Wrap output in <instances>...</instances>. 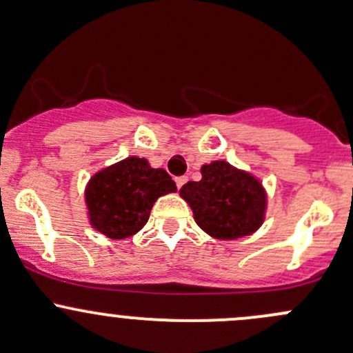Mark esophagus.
Instances as JSON below:
<instances>
[{"label": "esophagus", "instance_id": "1", "mask_svg": "<svg viewBox=\"0 0 353 353\" xmlns=\"http://www.w3.org/2000/svg\"><path fill=\"white\" fill-rule=\"evenodd\" d=\"M186 183H188V177L186 176H181V177H177V179H176V184H177V188H179V189L183 188Z\"/></svg>", "mask_w": 353, "mask_h": 353}]
</instances>
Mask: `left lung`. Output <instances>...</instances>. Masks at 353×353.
Here are the masks:
<instances>
[{"instance_id":"8db88e82","label":"left lung","mask_w":353,"mask_h":353,"mask_svg":"<svg viewBox=\"0 0 353 353\" xmlns=\"http://www.w3.org/2000/svg\"><path fill=\"white\" fill-rule=\"evenodd\" d=\"M201 176V181H189L179 191L199 228L218 240L242 239L261 228L267 192L257 177L225 161L205 164Z\"/></svg>"}]
</instances>
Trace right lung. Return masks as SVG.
Returning <instances> with one entry per match:
<instances>
[{"instance_id":"obj_1","label":"right lung","mask_w":353,"mask_h":353,"mask_svg":"<svg viewBox=\"0 0 353 353\" xmlns=\"http://www.w3.org/2000/svg\"><path fill=\"white\" fill-rule=\"evenodd\" d=\"M176 191L164 169H154L147 159L127 157L89 179L84 191L89 223L108 239H128L147 223L154 203Z\"/></svg>"}]
</instances>
